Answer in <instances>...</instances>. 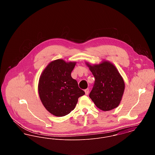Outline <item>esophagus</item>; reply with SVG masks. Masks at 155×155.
<instances>
[{"mask_svg": "<svg viewBox=\"0 0 155 155\" xmlns=\"http://www.w3.org/2000/svg\"><path fill=\"white\" fill-rule=\"evenodd\" d=\"M89 92V89L87 88L86 89H85V95H88Z\"/></svg>", "mask_w": 155, "mask_h": 155, "instance_id": "obj_1", "label": "esophagus"}]
</instances>
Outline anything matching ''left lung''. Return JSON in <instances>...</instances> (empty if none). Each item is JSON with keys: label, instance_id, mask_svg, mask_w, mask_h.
Masks as SVG:
<instances>
[{"label": "left lung", "instance_id": "8db88e82", "mask_svg": "<svg viewBox=\"0 0 155 155\" xmlns=\"http://www.w3.org/2000/svg\"><path fill=\"white\" fill-rule=\"evenodd\" d=\"M87 65L95 78L89 94L90 98L102 110H110L117 107L121 100L125 85L116 67L108 61L93 66L88 63Z\"/></svg>", "mask_w": 155, "mask_h": 155}]
</instances>
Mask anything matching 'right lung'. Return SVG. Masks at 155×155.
Instances as JSON below:
<instances>
[{"instance_id":"right-lung-1","label":"right lung","mask_w":155,"mask_h":155,"mask_svg":"<svg viewBox=\"0 0 155 155\" xmlns=\"http://www.w3.org/2000/svg\"><path fill=\"white\" fill-rule=\"evenodd\" d=\"M75 63L61 59L50 63L41 74L38 85L41 101L46 109L58 117L64 116L73 110L85 92L78 87L71 73Z\"/></svg>"}]
</instances>
